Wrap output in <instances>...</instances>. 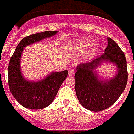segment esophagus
<instances>
[{
  "label": "esophagus",
  "mask_w": 134,
  "mask_h": 134,
  "mask_svg": "<svg viewBox=\"0 0 134 134\" xmlns=\"http://www.w3.org/2000/svg\"><path fill=\"white\" fill-rule=\"evenodd\" d=\"M75 74V72L74 71H73V70H71V69H70L69 71V75L70 76H74Z\"/></svg>",
  "instance_id": "obj_1"
}]
</instances>
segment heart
I'll list each match as a JSON object with an SVG mask.
<instances>
[{
    "label": "heart",
    "instance_id": "1",
    "mask_svg": "<svg viewBox=\"0 0 134 134\" xmlns=\"http://www.w3.org/2000/svg\"><path fill=\"white\" fill-rule=\"evenodd\" d=\"M71 50L76 54L86 52L87 58H91L95 55L98 52V44L92 39L85 37L74 42L71 44Z\"/></svg>",
    "mask_w": 134,
    "mask_h": 134
}]
</instances>
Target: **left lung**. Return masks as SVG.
I'll return each mask as SVG.
<instances>
[{
  "mask_svg": "<svg viewBox=\"0 0 134 134\" xmlns=\"http://www.w3.org/2000/svg\"><path fill=\"white\" fill-rule=\"evenodd\" d=\"M104 53L94 60L79 64L74 78L75 90L80 104L87 110L99 112L117 101L128 81L127 64L123 52L110 37ZM113 64L116 68L113 77L102 78L97 68L103 64Z\"/></svg>",
  "mask_w": 134,
  "mask_h": 134,
  "instance_id": "1",
  "label": "left lung"
}]
</instances>
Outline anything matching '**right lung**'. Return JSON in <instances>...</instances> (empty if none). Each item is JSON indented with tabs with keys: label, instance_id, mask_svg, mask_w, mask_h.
Wrapping results in <instances>:
<instances>
[{
	"label": "right lung",
	"instance_id": "1",
	"mask_svg": "<svg viewBox=\"0 0 134 134\" xmlns=\"http://www.w3.org/2000/svg\"><path fill=\"white\" fill-rule=\"evenodd\" d=\"M58 31L36 33L23 38L17 45L8 65V85L11 94L20 105L28 109L40 110L53 102L60 87L67 77L68 71L51 72L38 81H30L24 76L21 58L27 46L55 35Z\"/></svg>",
	"mask_w": 134,
	"mask_h": 134
}]
</instances>
